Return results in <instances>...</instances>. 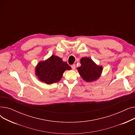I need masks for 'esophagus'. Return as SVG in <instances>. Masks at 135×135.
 <instances>
[{
    "label": "esophagus",
    "mask_w": 135,
    "mask_h": 135,
    "mask_svg": "<svg viewBox=\"0 0 135 135\" xmlns=\"http://www.w3.org/2000/svg\"><path fill=\"white\" fill-rule=\"evenodd\" d=\"M71 67H72V69H73V70H74L75 69V67H76V66H75V65H72L71 66Z\"/></svg>",
    "instance_id": "obj_1"
}]
</instances>
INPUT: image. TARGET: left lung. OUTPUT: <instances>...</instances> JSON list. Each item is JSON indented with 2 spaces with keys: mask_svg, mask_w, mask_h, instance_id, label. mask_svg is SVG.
I'll return each instance as SVG.
<instances>
[{
  "mask_svg": "<svg viewBox=\"0 0 135 135\" xmlns=\"http://www.w3.org/2000/svg\"><path fill=\"white\" fill-rule=\"evenodd\" d=\"M81 66L77 68L82 79L86 82H94L101 76L103 67L98 66L90 57H84L80 60Z\"/></svg>",
  "mask_w": 135,
  "mask_h": 135,
  "instance_id": "1",
  "label": "left lung"
}]
</instances>
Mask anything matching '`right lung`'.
Here are the masks:
<instances>
[{
  "mask_svg": "<svg viewBox=\"0 0 135 135\" xmlns=\"http://www.w3.org/2000/svg\"><path fill=\"white\" fill-rule=\"evenodd\" d=\"M71 69L61 58L52 55L45 61L38 63L35 68V74L40 81L46 84H52L60 81L66 70Z\"/></svg>",
  "mask_w": 135,
  "mask_h": 135,
  "instance_id": "right-lung-1",
  "label": "right lung"
}]
</instances>
